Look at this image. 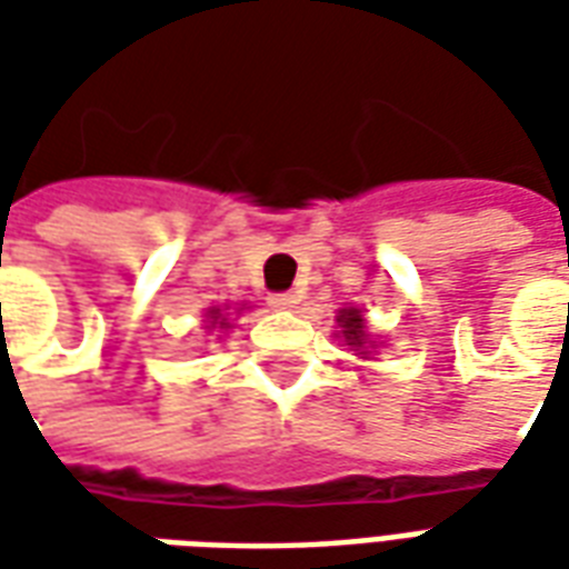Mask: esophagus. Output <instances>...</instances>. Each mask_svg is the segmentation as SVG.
Masks as SVG:
<instances>
[{
    "mask_svg": "<svg viewBox=\"0 0 569 569\" xmlns=\"http://www.w3.org/2000/svg\"><path fill=\"white\" fill-rule=\"evenodd\" d=\"M268 305L277 310H292L298 305V296L296 292H273V296L268 298Z\"/></svg>",
    "mask_w": 569,
    "mask_h": 569,
    "instance_id": "esophagus-1",
    "label": "esophagus"
}]
</instances>
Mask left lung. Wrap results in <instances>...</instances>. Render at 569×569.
I'll return each instance as SVG.
<instances>
[{"instance_id": "left-lung-1", "label": "left lung", "mask_w": 569, "mask_h": 569, "mask_svg": "<svg viewBox=\"0 0 569 569\" xmlns=\"http://www.w3.org/2000/svg\"><path fill=\"white\" fill-rule=\"evenodd\" d=\"M338 326H341V338L347 341V347L357 350L362 359H369L375 341H371L369 332H366V317H362V310L341 308L338 310Z\"/></svg>"}]
</instances>
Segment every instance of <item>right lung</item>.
<instances>
[{
    "mask_svg": "<svg viewBox=\"0 0 569 569\" xmlns=\"http://www.w3.org/2000/svg\"><path fill=\"white\" fill-rule=\"evenodd\" d=\"M243 310V308H240ZM207 320H210V329H228V320L222 317V308L207 310Z\"/></svg>",
    "mask_w": 569,
    "mask_h": 569,
    "instance_id": "1",
    "label": "right lung"
}]
</instances>
